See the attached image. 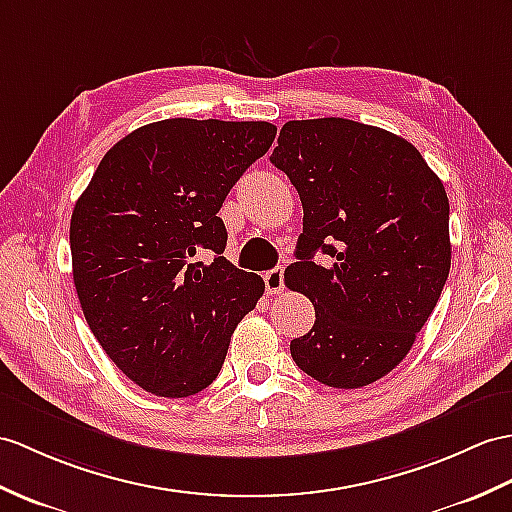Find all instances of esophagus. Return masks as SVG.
Masks as SVG:
<instances>
[{
    "label": "esophagus",
    "mask_w": 512,
    "mask_h": 512,
    "mask_svg": "<svg viewBox=\"0 0 512 512\" xmlns=\"http://www.w3.org/2000/svg\"><path fill=\"white\" fill-rule=\"evenodd\" d=\"M264 281H266V292L270 296H279L283 292V268L277 266L268 270L264 275Z\"/></svg>",
    "instance_id": "esophagus-1"
}]
</instances>
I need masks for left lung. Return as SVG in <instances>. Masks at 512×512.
<instances>
[{
  "label": "left lung",
  "mask_w": 512,
  "mask_h": 512,
  "mask_svg": "<svg viewBox=\"0 0 512 512\" xmlns=\"http://www.w3.org/2000/svg\"><path fill=\"white\" fill-rule=\"evenodd\" d=\"M270 161L303 202L285 285L316 310L292 360L331 388L373 384L406 358L449 275L441 178L410 141L342 117L288 122Z\"/></svg>",
  "instance_id": "left-lung-1"
}]
</instances>
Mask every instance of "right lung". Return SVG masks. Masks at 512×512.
I'll return each mask as SVG.
<instances>
[{
    "label": "right lung",
    "instance_id": "right-lung-1",
    "mask_svg": "<svg viewBox=\"0 0 512 512\" xmlns=\"http://www.w3.org/2000/svg\"><path fill=\"white\" fill-rule=\"evenodd\" d=\"M275 135L268 122L141 126L104 154L76 202L69 244L82 314L115 366L152 395L205 390L264 294V279L222 257L218 211Z\"/></svg>",
    "mask_w": 512,
    "mask_h": 512
}]
</instances>
